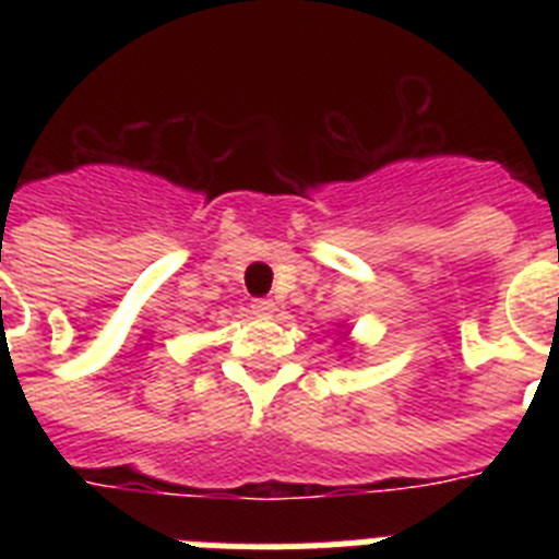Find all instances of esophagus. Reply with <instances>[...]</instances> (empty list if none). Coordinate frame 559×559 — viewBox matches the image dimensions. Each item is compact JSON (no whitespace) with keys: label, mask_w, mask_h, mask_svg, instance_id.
<instances>
[{"label":"esophagus","mask_w":559,"mask_h":559,"mask_svg":"<svg viewBox=\"0 0 559 559\" xmlns=\"http://www.w3.org/2000/svg\"><path fill=\"white\" fill-rule=\"evenodd\" d=\"M251 310H254V316H271L276 310L274 299H254L251 302Z\"/></svg>","instance_id":"34e87169"}]
</instances>
